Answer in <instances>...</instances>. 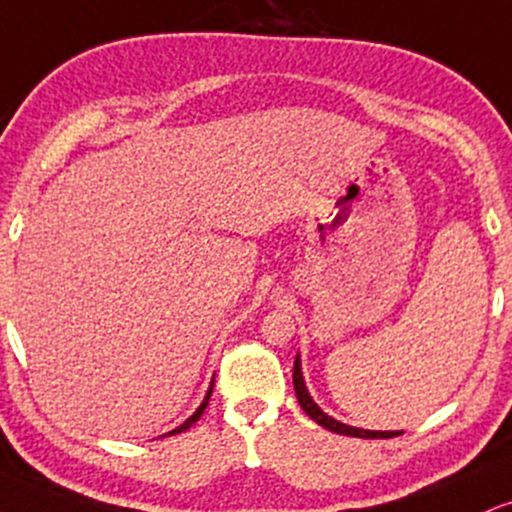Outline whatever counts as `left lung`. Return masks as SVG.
<instances>
[{
  "instance_id": "left-lung-1",
  "label": "left lung",
  "mask_w": 512,
  "mask_h": 512,
  "mask_svg": "<svg viewBox=\"0 0 512 512\" xmlns=\"http://www.w3.org/2000/svg\"><path fill=\"white\" fill-rule=\"evenodd\" d=\"M293 386H295V396H298V403H300V408L305 410V415H310V420L322 424V427L329 429V432L343 434V436H355V439H391V436L403 434V432H372V429L350 427V424H343V422L334 420L331 415H326V412L315 403V398L310 396V391H307L300 355H295V362H293Z\"/></svg>"
}]
</instances>
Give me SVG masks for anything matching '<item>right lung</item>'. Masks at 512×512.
I'll return each instance as SVG.
<instances>
[{"instance_id":"1","label":"right lung","mask_w":512,"mask_h":512,"mask_svg":"<svg viewBox=\"0 0 512 512\" xmlns=\"http://www.w3.org/2000/svg\"><path fill=\"white\" fill-rule=\"evenodd\" d=\"M212 389H214V379L209 381V389H207V393H205V398H202V403L197 405V410L193 412V415L188 417L186 422L181 424V427H176V429H171V432H166V434H162L159 436V439H164V436H174V434H181V432H186V429H190V424H195L197 420H200V415L202 412H205V408H207V403H209V396H212Z\"/></svg>"}]
</instances>
